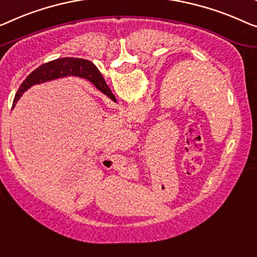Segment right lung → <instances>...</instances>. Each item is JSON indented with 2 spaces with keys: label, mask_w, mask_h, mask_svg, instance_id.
Segmentation results:
<instances>
[{
  "label": "right lung",
  "mask_w": 257,
  "mask_h": 257,
  "mask_svg": "<svg viewBox=\"0 0 257 257\" xmlns=\"http://www.w3.org/2000/svg\"><path fill=\"white\" fill-rule=\"evenodd\" d=\"M66 76H77V77L85 78L93 84L99 91L106 94L107 97H113L109 87L107 86L105 80L102 79V76L99 72L98 68L91 61L74 59V57H63V59L49 61V62L43 64V66H40L31 72L24 82L22 83V85L19 86L16 97L14 99L13 108L19 100V98L22 97V94L26 90H29L31 86L47 82V80L66 77Z\"/></svg>",
  "instance_id": "add662e5"
}]
</instances>
